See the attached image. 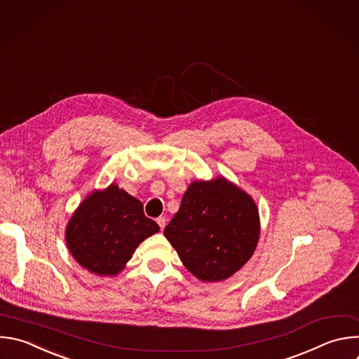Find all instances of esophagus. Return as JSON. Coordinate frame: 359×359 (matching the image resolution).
Instances as JSON below:
<instances>
[{"instance_id":"34e87169","label":"esophagus","mask_w":359,"mask_h":359,"mask_svg":"<svg viewBox=\"0 0 359 359\" xmlns=\"http://www.w3.org/2000/svg\"><path fill=\"white\" fill-rule=\"evenodd\" d=\"M156 222H158V225L161 226V229H163L165 225H166V218H165V217H158V218H156Z\"/></svg>"}]
</instances>
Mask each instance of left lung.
<instances>
[{"instance_id":"left-lung-1","label":"left lung","mask_w":359,"mask_h":359,"mask_svg":"<svg viewBox=\"0 0 359 359\" xmlns=\"http://www.w3.org/2000/svg\"><path fill=\"white\" fill-rule=\"evenodd\" d=\"M163 233L197 279L218 282L252 257L259 214L247 193L222 177L193 182Z\"/></svg>"}]
</instances>
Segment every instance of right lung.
<instances>
[{
	"instance_id": "obj_1",
	"label": "right lung",
	"mask_w": 359,
	"mask_h": 359,
	"mask_svg": "<svg viewBox=\"0 0 359 359\" xmlns=\"http://www.w3.org/2000/svg\"><path fill=\"white\" fill-rule=\"evenodd\" d=\"M158 231L140 200L111 184L80 204L66 228V241L83 268L109 276L121 272L137 247Z\"/></svg>"
}]
</instances>
